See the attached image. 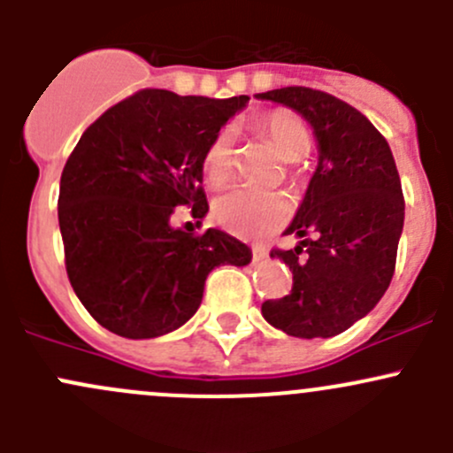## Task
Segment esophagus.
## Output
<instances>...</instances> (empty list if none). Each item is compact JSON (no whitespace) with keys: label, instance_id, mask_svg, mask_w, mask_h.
I'll use <instances>...</instances> for the list:
<instances>
[{"label":"esophagus","instance_id":"34e87169","mask_svg":"<svg viewBox=\"0 0 453 453\" xmlns=\"http://www.w3.org/2000/svg\"><path fill=\"white\" fill-rule=\"evenodd\" d=\"M252 252H254V260H267L269 258V252H267V248H263V245H254L252 248Z\"/></svg>","mask_w":453,"mask_h":453}]
</instances>
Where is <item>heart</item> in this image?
Here are the masks:
<instances>
[{"mask_svg":"<svg viewBox=\"0 0 453 453\" xmlns=\"http://www.w3.org/2000/svg\"><path fill=\"white\" fill-rule=\"evenodd\" d=\"M260 131L267 135L273 149L285 162H298L309 150V134L303 122L285 111L272 113L260 122ZM201 171L210 184H221L232 171V135L221 131L214 135L201 159ZM214 219L226 230L241 236H263L276 230L289 214V201L269 190L248 186H232L219 193L212 201Z\"/></svg>","mask_w":453,"mask_h":453,"instance_id":"b5f03b06","label":"heart"}]
</instances>
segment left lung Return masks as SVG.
Here are the masks:
<instances>
[{
  "label": "left lung",
  "mask_w": 453,
  "mask_h": 453,
  "mask_svg": "<svg viewBox=\"0 0 453 453\" xmlns=\"http://www.w3.org/2000/svg\"><path fill=\"white\" fill-rule=\"evenodd\" d=\"M256 98L294 109L318 142V166L285 230L298 245L272 252L294 287L260 311L287 335H340L377 307L395 273L405 219L395 157L364 113L326 91L282 87Z\"/></svg>",
  "instance_id": "8db88e82"
}]
</instances>
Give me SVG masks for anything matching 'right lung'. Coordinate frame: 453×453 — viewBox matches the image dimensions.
I'll return each instance as SVG.
<instances>
[{"mask_svg":"<svg viewBox=\"0 0 453 453\" xmlns=\"http://www.w3.org/2000/svg\"><path fill=\"white\" fill-rule=\"evenodd\" d=\"M248 100L142 89L81 135L61 175L58 226L74 294L100 326L129 340L166 335L197 313L214 267L250 265L252 250L234 236L171 223L180 205L205 217L201 159Z\"/></svg>","mask_w":453,"mask_h":453,"instance_id":"obj_1","label":"right lung"}]
</instances>
